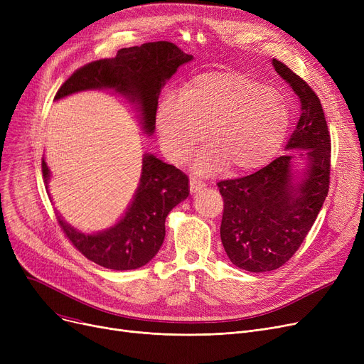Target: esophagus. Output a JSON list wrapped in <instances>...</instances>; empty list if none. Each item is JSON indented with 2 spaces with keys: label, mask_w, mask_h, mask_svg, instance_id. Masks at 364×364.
Masks as SVG:
<instances>
[{
  "label": "esophagus",
  "mask_w": 364,
  "mask_h": 364,
  "mask_svg": "<svg viewBox=\"0 0 364 364\" xmlns=\"http://www.w3.org/2000/svg\"><path fill=\"white\" fill-rule=\"evenodd\" d=\"M203 187H205V184L202 181L195 180V178L190 180V192H192V193H198L199 190H202Z\"/></svg>",
  "instance_id": "esophagus-1"
}]
</instances>
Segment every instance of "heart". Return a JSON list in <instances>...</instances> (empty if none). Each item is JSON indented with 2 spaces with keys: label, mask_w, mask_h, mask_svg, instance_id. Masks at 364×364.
Wrapping results in <instances>:
<instances>
[{
  "label": "heart",
  "mask_w": 364,
  "mask_h": 364,
  "mask_svg": "<svg viewBox=\"0 0 364 364\" xmlns=\"http://www.w3.org/2000/svg\"><path fill=\"white\" fill-rule=\"evenodd\" d=\"M289 124L288 103L277 90L232 69L193 76L181 95L165 94L156 110L159 141L172 162H184L206 134L211 146L195 162L199 174L262 168L277 155Z\"/></svg>",
  "instance_id": "b5f03b06"
}]
</instances>
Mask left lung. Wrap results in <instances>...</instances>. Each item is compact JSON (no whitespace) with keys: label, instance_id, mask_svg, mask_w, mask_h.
I'll return each mask as SVG.
<instances>
[{"label":"left lung","instance_id":"8db88e82","mask_svg":"<svg viewBox=\"0 0 364 364\" xmlns=\"http://www.w3.org/2000/svg\"><path fill=\"white\" fill-rule=\"evenodd\" d=\"M273 66L299 99V117L283 155L255 174L218 183L224 199L221 242L242 270L272 272L296 252L329 190L331 136L317 94L284 63ZM301 157L306 166L294 169Z\"/></svg>","mask_w":364,"mask_h":364}]
</instances>
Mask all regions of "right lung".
Returning <instances> with one entry per match:
<instances>
[{"instance_id": "right-lung-1", "label": "right lung", "mask_w": 364, "mask_h": 364, "mask_svg": "<svg viewBox=\"0 0 364 364\" xmlns=\"http://www.w3.org/2000/svg\"><path fill=\"white\" fill-rule=\"evenodd\" d=\"M193 60L168 41L121 48L112 59L91 62L57 91L54 100L88 90H112L137 109L147 136L156 128L158 99L162 87L181 65ZM46 187L51 172L43 159ZM188 178L174 165L144 153L139 187L125 214L97 233H82L57 214L68 239L84 257L110 270H134L155 257L165 239V220L172 208L187 199Z\"/></svg>"}]
</instances>
